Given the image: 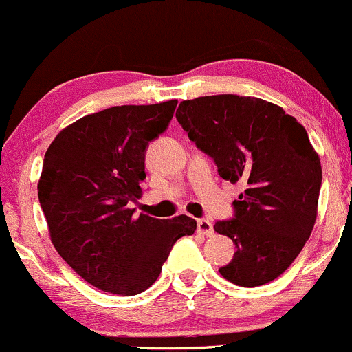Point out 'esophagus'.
Here are the masks:
<instances>
[{"label":"esophagus","instance_id":"34e87169","mask_svg":"<svg viewBox=\"0 0 352 352\" xmlns=\"http://www.w3.org/2000/svg\"><path fill=\"white\" fill-rule=\"evenodd\" d=\"M197 232L204 235H212L214 234L212 222H209L208 219H197Z\"/></svg>","mask_w":352,"mask_h":352}]
</instances>
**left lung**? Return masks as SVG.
I'll list each match as a JSON object with an SVG mask.
<instances>
[{
  "label": "left lung",
  "instance_id": "left-lung-1",
  "mask_svg": "<svg viewBox=\"0 0 352 352\" xmlns=\"http://www.w3.org/2000/svg\"><path fill=\"white\" fill-rule=\"evenodd\" d=\"M176 118L222 179L245 186L235 216L214 226L237 247L219 272L239 287L272 282L315 227L323 173L307 130L275 103L232 94L181 102Z\"/></svg>",
  "mask_w": 352,
  "mask_h": 352
}]
</instances>
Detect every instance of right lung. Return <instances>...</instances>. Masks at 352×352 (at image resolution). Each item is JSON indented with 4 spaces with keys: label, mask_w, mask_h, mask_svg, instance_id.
I'll use <instances>...</instances> for the list:
<instances>
[{
    "label": "right lung",
    "mask_w": 352,
    "mask_h": 352,
    "mask_svg": "<svg viewBox=\"0 0 352 352\" xmlns=\"http://www.w3.org/2000/svg\"><path fill=\"white\" fill-rule=\"evenodd\" d=\"M177 100L122 105L82 117L47 148L37 196L59 255L85 282L138 295L161 274L177 239L196 221L135 216L146 177L144 153L166 130Z\"/></svg>",
    "instance_id": "right-lung-1"
}]
</instances>
